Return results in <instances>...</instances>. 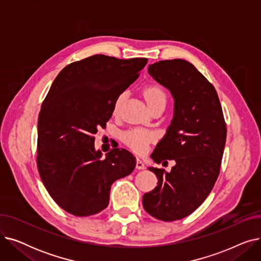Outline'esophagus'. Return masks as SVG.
I'll list each match as a JSON object with an SVG mask.
<instances>
[{"mask_svg":"<svg viewBox=\"0 0 261 261\" xmlns=\"http://www.w3.org/2000/svg\"><path fill=\"white\" fill-rule=\"evenodd\" d=\"M136 168L140 169V170L145 169V164H144V162H143L141 159L136 160Z\"/></svg>","mask_w":261,"mask_h":261,"instance_id":"34e87169","label":"esophagus"}]
</instances>
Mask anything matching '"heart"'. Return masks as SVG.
I'll return each mask as SVG.
<instances>
[{"label": "heart", "instance_id": "obj_1", "mask_svg": "<svg viewBox=\"0 0 261 261\" xmlns=\"http://www.w3.org/2000/svg\"><path fill=\"white\" fill-rule=\"evenodd\" d=\"M145 99L148 106L152 105L159 100H166V95L163 92V90L159 87L152 86L148 87L144 91ZM123 98V95L117 96V98L114 102V112H117V110L120 106V102ZM155 139V135L153 132L148 131L142 128H134L131 129L123 134V142H125L134 151L142 153L148 147V144L152 142Z\"/></svg>", "mask_w": 261, "mask_h": 261}]
</instances>
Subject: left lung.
Listing matches in <instances>:
<instances>
[{
    "label": "left lung",
    "instance_id": "obj_1",
    "mask_svg": "<svg viewBox=\"0 0 261 261\" xmlns=\"http://www.w3.org/2000/svg\"><path fill=\"white\" fill-rule=\"evenodd\" d=\"M148 73L174 100L173 117L151 159L175 165L169 172L148 168L159 182L144 195L143 206L159 220H180L200 206L218 179L226 125L214 86L188 61L162 60L150 64Z\"/></svg>",
    "mask_w": 261,
    "mask_h": 261
}]
</instances>
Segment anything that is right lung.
<instances>
[{
	"instance_id": "right-lung-1",
	"label": "right lung",
	"mask_w": 261,
	"mask_h": 261,
	"mask_svg": "<svg viewBox=\"0 0 261 261\" xmlns=\"http://www.w3.org/2000/svg\"><path fill=\"white\" fill-rule=\"evenodd\" d=\"M147 61L94 55L66 65L54 80L38 118L37 165L48 194L65 212L78 217L101 212L111 185L134 170L135 156L126 149H111L101 159L94 135Z\"/></svg>"
}]
</instances>
